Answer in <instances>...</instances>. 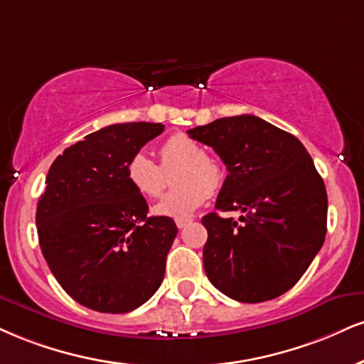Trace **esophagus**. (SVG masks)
Returning a JSON list of instances; mask_svg holds the SVG:
<instances>
[{
    "label": "esophagus",
    "mask_w": 364,
    "mask_h": 364,
    "mask_svg": "<svg viewBox=\"0 0 364 364\" xmlns=\"http://www.w3.org/2000/svg\"><path fill=\"white\" fill-rule=\"evenodd\" d=\"M188 224H191V218H178L176 220L178 229H183V227H186Z\"/></svg>",
    "instance_id": "obj_1"
}]
</instances>
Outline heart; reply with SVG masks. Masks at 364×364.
I'll return each instance as SVG.
<instances>
[{
    "instance_id": "b5f03b06",
    "label": "heart",
    "mask_w": 364,
    "mask_h": 364,
    "mask_svg": "<svg viewBox=\"0 0 364 364\" xmlns=\"http://www.w3.org/2000/svg\"><path fill=\"white\" fill-rule=\"evenodd\" d=\"M161 168L144 152L127 161L125 178L129 185L144 198H156L163 193L164 173L178 166L174 173V186H179L154 207L157 217L188 218L205 203L208 193H215L224 183V166L205 154L203 147L185 134H174L159 146Z\"/></svg>"
}]
</instances>
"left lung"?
Returning a JSON list of instances; mask_svg holds the SVG:
<instances>
[{
  "instance_id": "1",
  "label": "left lung",
  "mask_w": 364,
  "mask_h": 364,
  "mask_svg": "<svg viewBox=\"0 0 364 364\" xmlns=\"http://www.w3.org/2000/svg\"><path fill=\"white\" fill-rule=\"evenodd\" d=\"M224 161L227 174L208 213L205 273L217 290L244 304L283 295L307 271L327 232V193L304 144L254 115L218 118L188 130Z\"/></svg>"
}]
</instances>
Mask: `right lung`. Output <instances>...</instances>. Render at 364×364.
I'll return each mask as SVG.
<instances>
[{
    "instance_id": "1",
    "label": "right lung",
    "mask_w": 364,
    "mask_h": 364,
    "mask_svg": "<svg viewBox=\"0 0 364 364\" xmlns=\"http://www.w3.org/2000/svg\"><path fill=\"white\" fill-rule=\"evenodd\" d=\"M163 124H115L86 135L52 163L37 203L43 257L82 307L125 314L161 287L178 227L147 217L149 205L125 178L127 161Z\"/></svg>"
}]
</instances>
